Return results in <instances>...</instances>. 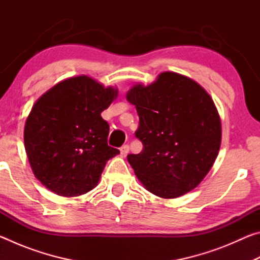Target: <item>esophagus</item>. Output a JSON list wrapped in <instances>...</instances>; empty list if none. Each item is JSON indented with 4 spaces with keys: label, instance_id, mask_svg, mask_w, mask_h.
Wrapping results in <instances>:
<instances>
[{
    "label": "esophagus",
    "instance_id": "34e87169",
    "mask_svg": "<svg viewBox=\"0 0 260 260\" xmlns=\"http://www.w3.org/2000/svg\"><path fill=\"white\" fill-rule=\"evenodd\" d=\"M128 152H129L128 144H125V146H122V147L120 148V153H121L122 156H126Z\"/></svg>",
    "mask_w": 260,
    "mask_h": 260
}]
</instances>
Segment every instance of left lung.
<instances>
[{
	"instance_id": "8db88e82",
	"label": "left lung",
	"mask_w": 260,
	"mask_h": 260,
	"mask_svg": "<svg viewBox=\"0 0 260 260\" xmlns=\"http://www.w3.org/2000/svg\"><path fill=\"white\" fill-rule=\"evenodd\" d=\"M126 99L140 119L135 136L143 149L127 156L140 182L161 199L191 191L210 172L221 143V120L208 91L166 71L150 85L136 83Z\"/></svg>"
}]
</instances>
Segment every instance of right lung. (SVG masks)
<instances>
[{
  "mask_svg": "<svg viewBox=\"0 0 260 260\" xmlns=\"http://www.w3.org/2000/svg\"><path fill=\"white\" fill-rule=\"evenodd\" d=\"M118 96L88 76L56 83L38 99L25 122L29 165L50 191L76 197L99 184L107 161L119 153L108 146L109 124L101 113Z\"/></svg>",
  "mask_w": 260,
  "mask_h": 260,
  "instance_id": "add662e5",
  "label": "right lung"
}]
</instances>
